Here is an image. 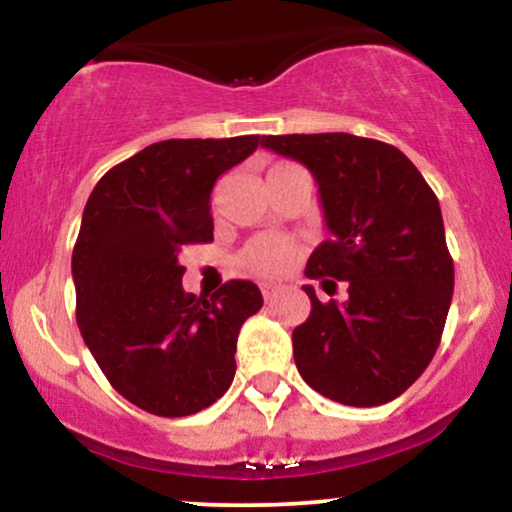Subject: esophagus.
Wrapping results in <instances>:
<instances>
[{"label":"esophagus","instance_id":"1","mask_svg":"<svg viewBox=\"0 0 512 512\" xmlns=\"http://www.w3.org/2000/svg\"><path fill=\"white\" fill-rule=\"evenodd\" d=\"M262 289V296H264V301H272V296L276 291H279V286L276 284H272V281H264V284L260 286Z\"/></svg>","mask_w":512,"mask_h":512}]
</instances>
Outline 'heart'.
<instances>
[{
    "mask_svg": "<svg viewBox=\"0 0 512 512\" xmlns=\"http://www.w3.org/2000/svg\"><path fill=\"white\" fill-rule=\"evenodd\" d=\"M284 166H291V163H279L274 168ZM296 252V245L291 240L281 236H257L240 252V267L250 274L274 276L291 267V262L296 260Z\"/></svg>",
    "mask_w": 512,
    "mask_h": 512,
    "instance_id": "1",
    "label": "heart"
}]
</instances>
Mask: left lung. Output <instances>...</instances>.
Instances as JSON below:
<instances>
[{
  "label": "left lung",
  "instance_id": "left-lung-1",
  "mask_svg": "<svg viewBox=\"0 0 512 512\" xmlns=\"http://www.w3.org/2000/svg\"><path fill=\"white\" fill-rule=\"evenodd\" d=\"M264 149L313 173L330 238L305 276L346 301H317L293 330L298 373L349 407L392 402L424 373L440 344L455 269L438 197L402 151L344 132L262 137Z\"/></svg>",
  "mask_w": 512,
  "mask_h": 512
}]
</instances>
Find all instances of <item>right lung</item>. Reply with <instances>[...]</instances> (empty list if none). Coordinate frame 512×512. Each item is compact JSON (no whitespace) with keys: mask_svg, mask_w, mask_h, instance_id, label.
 Masks as SVG:
<instances>
[{"mask_svg":"<svg viewBox=\"0 0 512 512\" xmlns=\"http://www.w3.org/2000/svg\"><path fill=\"white\" fill-rule=\"evenodd\" d=\"M257 146V134L156 142L88 197L72 255L76 322L110 385L149 414H197L233 383L238 332L262 293L243 279L211 298L185 293L180 252L214 240V182Z\"/></svg>","mask_w":512,"mask_h":512,"instance_id":"right-lung-1","label":"right lung"}]
</instances>
